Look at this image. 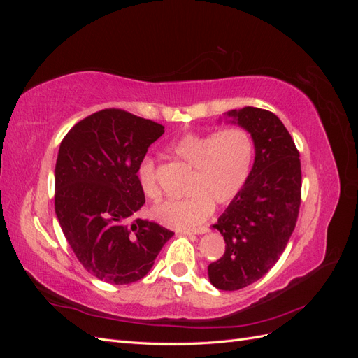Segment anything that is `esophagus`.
Listing matches in <instances>:
<instances>
[{
    "mask_svg": "<svg viewBox=\"0 0 358 358\" xmlns=\"http://www.w3.org/2000/svg\"><path fill=\"white\" fill-rule=\"evenodd\" d=\"M208 231H209L208 227H200V229H194V230H182L180 233L185 234V236H189V234H204Z\"/></svg>",
    "mask_w": 358,
    "mask_h": 358,
    "instance_id": "esophagus-1",
    "label": "esophagus"
}]
</instances>
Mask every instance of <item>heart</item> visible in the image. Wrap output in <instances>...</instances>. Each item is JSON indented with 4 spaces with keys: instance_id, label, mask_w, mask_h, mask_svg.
Here are the masks:
<instances>
[{
    "instance_id": "heart-1",
    "label": "heart",
    "mask_w": 358,
    "mask_h": 358,
    "mask_svg": "<svg viewBox=\"0 0 358 358\" xmlns=\"http://www.w3.org/2000/svg\"><path fill=\"white\" fill-rule=\"evenodd\" d=\"M169 149L191 167L188 196L157 203L150 209V216L170 229H194L213 213L215 203L229 204L239 197L254 166V138L242 127H229L218 133H187L171 142ZM137 179L145 196H158L154 158L140 161Z\"/></svg>"
}]
</instances>
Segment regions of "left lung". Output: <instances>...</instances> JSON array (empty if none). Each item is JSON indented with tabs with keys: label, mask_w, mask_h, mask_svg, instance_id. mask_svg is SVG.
<instances>
[{
	"label": "left lung",
	"mask_w": 358,
	"mask_h": 358,
	"mask_svg": "<svg viewBox=\"0 0 358 358\" xmlns=\"http://www.w3.org/2000/svg\"><path fill=\"white\" fill-rule=\"evenodd\" d=\"M252 136L255 158L239 197L213 224L225 241L224 255L208 267L213 287L236 291L263 278L294 231L301 197L299 150L280 119L258 107L225 113Z\"/></svg>",
	"instance_id": "1"
}]
</instances>
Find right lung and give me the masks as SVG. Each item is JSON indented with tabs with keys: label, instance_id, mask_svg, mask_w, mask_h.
Here are the masks:
<instances>
[{
	"label": "right lung",
	"instance_id": "right-lung-1",
	"mask_svg": "<svg viewBox=\"0 0 358 358\" xmlns=\"http://www.w3.org/2000/svg\"><path fill=\"white\" fill-rule=\"evenodd\" d=\"M164 127L121 109L76 124L59 146L55 213L64 236L91 275L113 285L142 279L175 234L134 216L145 204L137 167Z\"/></svg>",
	"mask_w": 358,
	"mask_h": 358
}]
</instances>
